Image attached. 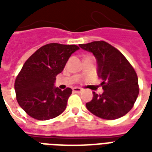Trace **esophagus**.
Instances as JSON below:
<instances>
[{
    "label": "esophagus",
    "mask_w": 152,
    "mask_h": 152,
    "mask_svg": "<svg viewBox=\"0 0 152 152\" xmlns=\"http://www.w3.org/2000/svg\"><path fill=\"white\" fill-rule=\"evenodd\" d=\"M72 90H73V92L77 93V94H80V93L82 91V89H80V88H77V87H76V88H73Z\"/></svg>",
    "instance_id": "34e87169"
}]
</instances>
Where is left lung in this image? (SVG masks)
<instances>
[{"label": "left lung", "mask_w": 152, "mask_h": 152, "mask_svg": "<svg viewBox=\"0 0 152 152\" xmlns=\"http://www.w3.org/2000/svg\"><path fill=\"white\" fill-rule=\"evenodd\" d=\"M82 50L91 52L98 64V76L103 80V93L93 92L87 109L96 116L115 120L130 111L139 93L137 74L125 57L105 41L81 44Z\"/></svg>", "instance_id": "8db88e82"}]
</instances>
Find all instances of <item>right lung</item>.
<instances>
[{
	"label": "right lung",
	"instance_id": "1",
	"mask_svg": "<svg viewBox=\"0 0 152 152\" xmlns=\"http://www.w3.org/2000/svg\"><path fill=\"white\" fill-rule=\"evenodd\" d=\"M78 50L75 45L47 44L25 62L15 80V89L18 104L31 117L46 121L64 112L72 90L66 88L62 91L54 83Z\"/></svg>",
	"mask_w": 152,
	"mask_h": 152
}]
</instances>
